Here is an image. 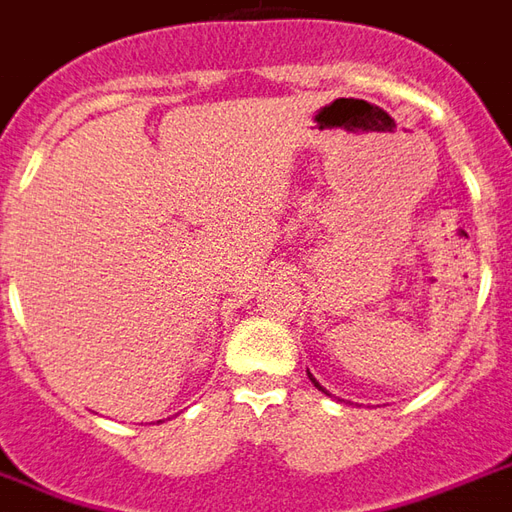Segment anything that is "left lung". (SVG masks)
<instances>
[{
	"instance_id": "8db88e82",
	"label": "left lung",
	"mask_w": 512,
	"mask_h": 512,
	"mask_svg": "<svg viewBox=\"0 0 512 512\" xmlns=\"http://www.w3.org/2000/svg\"><path fill=\"white\" fill-rule=\"evenodd\" d=\"M309 379H311V382H314V388H317V391H323V394H328L326 388H323V385H320V382H317V379L311 377V374H309Z\"/></svg>"
}]
</instances>
